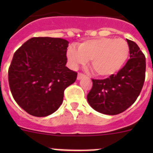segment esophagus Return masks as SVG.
Instances as JSON below:
<instances>
[{"label":"esophagus","mask_w":153,"mask_h":153,"mask_svg":"<svg viewBox=\"0 0 153 153\" xmlns=\"http://www.w3.org/2000/svg\"><path fill=\"white\" fill-rule=\"evenodd\" d=\"M83 77H86V75H85V74H82V73H79V74H78L77 79H80Z\"/></svg>","instance_id":"1"}]
</instances>
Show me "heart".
Segmentation results:
<instances>
[{
    "mask_svg": "<svg viewBox=\"0 0 153 153\" xmlns=\"http://www.w3.org/2000/svg\"><path fill=\"white\" fill-rule=\"evenodd\" d=\"M129 53V47L125 40L102 37L82 42L77 50L70 47L67 58L74 67L90 61L96 75L110 76L122 69Z\"/></svg>",
    "mask_w": 153,
    "mask_h": 153,
    "instance_id": "heart-1",
    "label": "heart"
}]
</instances>
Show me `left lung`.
I'll return each mask as SVG.
<instances>
[{
  "label": "left lung",
  "instance_id": "1",
  "mask_svg": "<svg viewBox=\"0 0 153 153\" xmlns=\"http://www.w3.org/2000/svg\"><path fill=\"white\" fill-rule=\"evenodd\" d=\"M129 59L117 73L104 79H93L87 101L93 109L117 115L134 103L143 89L146 76V57L137 44L126 39Z\"/></svg>",
  "mask_w": 153,
  "mask_h": 153
}]
</instances>
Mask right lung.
<instances>
[{"mask_svg":"<svg viewBox=\"0 0 153 153\" xmlns=\"http://www.w3.org/2000/svg\"><path fill=\"white\" fill-rule=\"evenodd\" d=\"M69 42L54 37H32L13 54L8 82L14 100L33 117L52 114L77 73L66 67Z\"/></svg>","mask_w":153,"mask_h":153,"instance_id":"right-lung-1","label":"right lung"}]
</instances>
